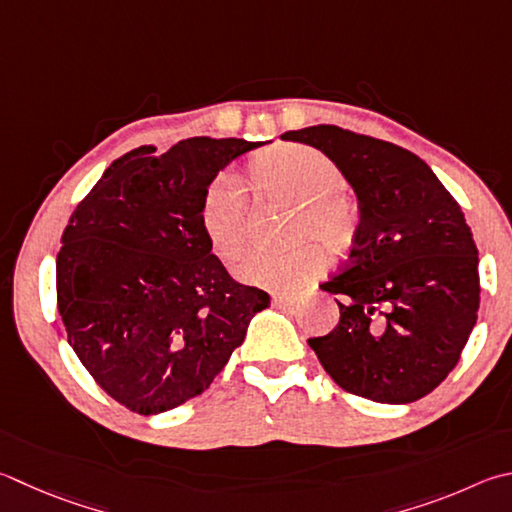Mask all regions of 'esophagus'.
Instances as JSON below:
<instances>
[{
	"label": "esophagus",
	"instance_id": "esophagus-1",
	"mask_svg": "<svg viewBox=\"0 0 512 512\" xmlns=\"http://www.w3.org/2000/svg\"><path fill=\"white\" fill-rule=\"evenodd\" d=\"M280 309H286V311H295L297 306H300V300L297 297H291V295H277L273 300Z\"/></svg>",
	"mask_w": 512,
	"mask_h": 512
}]
</instances>
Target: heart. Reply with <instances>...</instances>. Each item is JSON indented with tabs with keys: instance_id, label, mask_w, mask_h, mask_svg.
<instances>
[{
	"instance_id": "b5f03b06",
	"label": "heart",
	"mask_w": 512,
	"mask_h": 512,
	"mask_svg": "<svg viewBox=\"0 0 512 512\" xmlns=\"http://www.w3.org/2000/svg\"><path fill=\"white\" fill-rule=\"evenodd\" d=\"M259 192L295 208L293 239L311 237L333 255L356 244L358 212L342 197V172L329 156L306 145H286L250 165ZM248 203L232 172H221L203 192L199 224L208 246L221 262H235L246 248ZM324 257L315 246L288 253H253L237 268L241 282L271 291L297 288L320 275Z\"/></svg>"
}]
</instances>
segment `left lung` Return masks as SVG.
<instances>
[{
    "label": "left lung",
    "mask_w": 512,
    "mask_h": 512,
    "mask_svg": "<svg viewBox=\"0 0 512 512\" xmlns=\"http://www.w3.org/2000/svg\"><path fill=\"white\" fill-rule=\"evenodd\" d=\"M338 165L358 199L351 262L322 288L340 295L329 336L309 338L347 392L403 405L450 374L477 324L479 253L461 206L430 165L394 143L315 125L282 134Z\"/></svg>",
    "instance_id": "1"
}]
</instances>
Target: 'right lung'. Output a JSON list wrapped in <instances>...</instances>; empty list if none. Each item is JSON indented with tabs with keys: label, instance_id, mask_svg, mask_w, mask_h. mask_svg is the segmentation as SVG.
<instances>
[{
	"label": "right lung",
	"instance_id": "right-lung-1",
	"mask_svg": "<svg viewBox=\"0 0 512 512\" xmlns=\"http://www.w3.org/2000/svg\"><path fill=\"white\" fill-rule=\"evenodd\" d=\"M264 143L197 136L111 163L55 259L69 347L105 392L161 414L206 392L271 295L232 280L199 224L212 179Z\"/></svg>",
	"mask_w": 512,
	"mask_h": 512
}]
</instances>
